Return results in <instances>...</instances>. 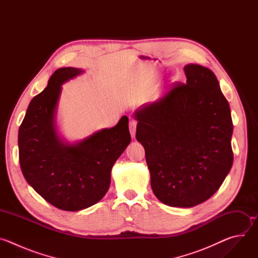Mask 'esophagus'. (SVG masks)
Returning <instances> with one entry per match:
<instances>
[{"instance_id": "obj_1", "label": "esophagus", "mask_w": 258, "mask_h": 258, "mask_svg": "<svg viewBox=\"0 0 258 258\" xmlns=\"http://www.w3.org/2000/svg\"><path fill=\"white\" fill-rule=\"evenodd\" d=\"M137 124H138V122H137L136 120H134V119L130 121V133H131V136H132V138H135V136H136Z\"/></svg>"}]
</instances>
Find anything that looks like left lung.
I'll list each match as a JSON object with an SVG mask.
<instances>
[{"label": "left lung", "mask_w": 258, "mask_h": 258, "mask_svg": "<svg viewBox=\"0 0 258 258\" xmlns=\"http://www.w3.org/2000/svg\"><path fill=\"white\" fill-rule=\"evenodd\" d=\"M187 81L135 112L151 187L162 203L193 207L209 199L231 170L233 121L214 73L183 67Z\"/></svg>", "instance_id": "obj_1"}]
</instances>
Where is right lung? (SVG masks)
<instances>
[{
	"instance_id": "obj_1",
	"label": "right lung",
	"mask_w": 258,
	"mask_h": 258,
	"mask_svg": "<svg viewBox=\"0 0 258 258\" xmlns=\"http://www.w3.org/2000/svg\"><path fill=\"white\" fill-rule=\"evenodd\" d=\"M84 71L57 69L47 88L28 105L18 132L19 162L26 181L53 206L78 211L99 202L107 193L111 169L131 143L128 118L76 144L57 133L56 110L61 86Z\"/></svg>"
}]
</instances>
